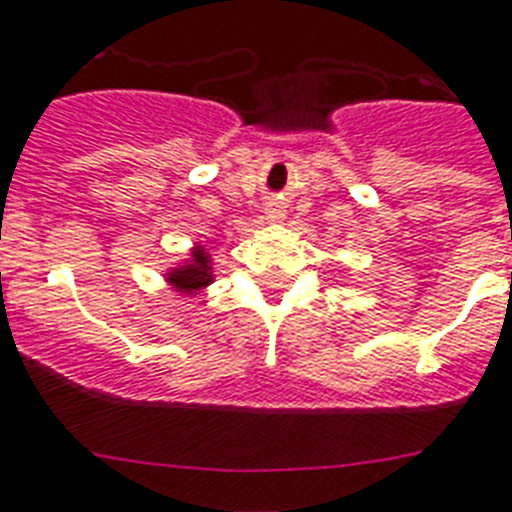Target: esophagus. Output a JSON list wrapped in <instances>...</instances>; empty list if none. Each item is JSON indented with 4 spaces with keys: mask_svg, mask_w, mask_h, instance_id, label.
I'll use <instances>...</instances> for the list:
<instances>
[{
    "mask_svg": "<svg viewBox=\"0 0 512 512\" xmlns=\"http://www.w3.org/2000/svg\"><path fill=\"white\" fill-rule=\"evenodd\" d=\"M267 219L269 222H282L285 219V206H280V203H267Z\"/></svg>",
    "mask_w": 512,
    "mask_h": 512,
    "instance_id": "34e87169",
    "label": "esophagus"
}]
</instances>
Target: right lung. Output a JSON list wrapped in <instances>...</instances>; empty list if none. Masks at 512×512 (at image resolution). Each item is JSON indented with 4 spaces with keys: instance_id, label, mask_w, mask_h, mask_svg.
<instances>
[{
    "instance_id": "right-lung-1",
    "label": "right lung",
    "mask_w": 512,
    "mask_h": 512,
    "mask_svg": "<svg viewBox=\"0 0 512 512\" xmlns=\"http://www.w3.org/2000/svg\"><path fill=\"white\" fill-rule=\"evenodd\" d=\"M169 280L174 282L179 290H185V293L206 288L208 282L214 280V277H211V261H208V253L203 251V248H195V251H192L190 264L174 269Z\"/></svg>"
}]
</instances>
